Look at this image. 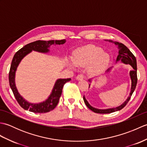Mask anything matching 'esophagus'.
Instances as JSON below:
<instances>
[{
  "label": "esophagus",
  "instance_id": "34e87169",
  "mask_svg": "<svg viewBox=\"0 0 147 147\" xmlns=\"http://www.w3.org/2000/svg\"><path fill=\"white\" fill-rule=\"evenodd\" d=\"M84 79V76L82 75V74H79L76 77V80H82Z\"/></svg>",
  "mask_w": 147,
  "mask_h": 147
}]
</instances>
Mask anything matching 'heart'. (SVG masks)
Here are the masks:
<instances>
[{
  "instance_id": "1",
  "label": "heart",
  "mask_w": 147,
  "mask_h": 147,
  "mask_svg": "<svg viewBox=\"0 0 147 147\" xmlns=\"http://www.w3.org/2000/svg\"><path fill=\"white\" fill-rule=\"evenodd\" d=\"M110 58V55L101 47L90 44L76 49L73 52V60L70 59L68 64L73 69H76V65L88 66L90 73L98 74L107 67Z\"/></svg>"
}]
</instances>
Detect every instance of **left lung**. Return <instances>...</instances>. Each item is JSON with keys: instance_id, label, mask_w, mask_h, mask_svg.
I'll list each match as a JSON object with an SVG mask.
<instances>
[{"instance_id": "left-lung-1", "label": "left lung", "mask_w": 147, "mask_h": 147, "mask_svg": "<svg viewBox=\"0 0 147 147\" xmlns=\"http://www.w3.org/2000/svg\"><path fill=\"white\" fill-rule=\"evenodd\" d=\"M105 41H109V42L113 43L115 45L117 46L118 48V55L117 56L116 61H115V63H117L118 62H121L122 63H124V64H129L132 67V70L129 71V77L131 79V88H130V93L127 99L124 101L121 105L117 106L116 107L113 108H109V109H100L95 107H93L89 104V102L86 100L85 95L83 96V100L85 102L86 105L88 107V109L92 111L93 112H95V113L98 114H109L114 112L115 111H118L121 110L123 107H125V105L127 104L130 100L131 96L133 93L134 92L136 88V83H137V66H136V58L134 55L132 54L128 48L124 45V44L117 42H113L112 40H105ZM113 67H111L109 68L108 69L105 71V73H108L110 72ZM93 78H90L88 80V82L90 83H92V81ZM90 87V84L89 85V88Z\"/></svg>"}]
</instances>
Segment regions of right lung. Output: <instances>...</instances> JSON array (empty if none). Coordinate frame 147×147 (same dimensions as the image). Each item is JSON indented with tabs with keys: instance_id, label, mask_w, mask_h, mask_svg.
Wrapping results in <instances>:
<instances>
[{
	"instance_id": "1",
	"label": "right lung",
	"mask_w": 147,
	"mask_h": 147,
	"mask_svg": "<svg viewBox=\"0 0 147 147\" xmlns=\"http://www.w3.org/2000/svg\"><path fill=\"white\" fill-rule=\"evenodd\" d=\"M65 42H66L65 40H49V41L38 40V41L32 42L24 46L23 48L19 50L14 55L9 74V85H10V87L16 100L21 107L23 108L24 110H29V111L35 112V113H45V112H48L53 110L58 104L64 84L69 82L71 79H57L56 80L51 94L48 96L47 99L40 103L33 104V103L27 101L20 95L16 85V72L17 71L19 64H20L21 61L23 60V59L25 56L29 54L32 51L47 54V53L50 52V47L51 45H62L65 43Z\"/></svg>"
}]
</instances>
